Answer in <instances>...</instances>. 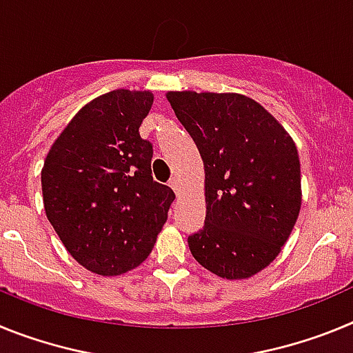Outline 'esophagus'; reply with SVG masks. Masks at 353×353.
Returning a JSON list of instances; mask_svg holds the SVG:
<instances>
[{
  "instance_id": "1",
  "label": "esophagus",
  "mask_w": 353,
  "mask_h": 353,
  "mask_svg": "<svg viewBox=\"0 0 353 353\" xmlns=\"http://www.w3.org/2000/svg\"><path fill=\"white\" fill-rule=\"evenodd\" d=\"M170 185H171V189H173L174 192H179V189H180V179H179V176H173V179L170 180Z\"/></svg>"
}]
</instances>
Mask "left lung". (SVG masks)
I'll use <instances>...</instances> for the list:
<instances>
[{
  "instance_id": "left-lung-1",
  "label": "left lung",
  "mask_w": 353,
  "mask_h": 353,
  "mask_svg": "<svg viewBox=\"0 0 353 353\" xmlns=\"http://www.w3.org/2000/svg\"><path fill=\"white\" fill-rule=\"evenodd\" d=\"M205 164L207 217L187 242L199 265L245 279L274 261L301 210L297 146L272 114L239 93L170 92Z\"/></svg>"
}]
</instances>
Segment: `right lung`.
<instances>
[{"label":"right lung","mask_w":353,"mask_h":353,"mask_svg":"<svg viewBox=\"0 0 353 353\" xmlns=\"http://www.w3.org/2000/svg\"><path fill=\"white\" fill-rule=\"evenodd\" d=\"M152 104L150 92L97 97L43 162L49 223L72 258L99 276H120L148 258L174 199L152 176L154 148L139 136Z\"/></svg>","instance_id":"add662e5"}]
</instances>
